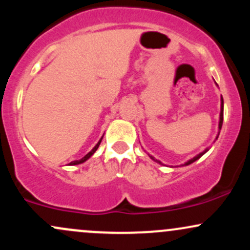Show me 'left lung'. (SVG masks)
Segmentation results:
<instances>
[{"instance_id":"8db88e82","label":"left lung","mask_w":250,"mask_h":250,"mask_svg":"<svg viewBox=\"0 0 250 250\" xmlns=\"http://www.w3.org/2000/svg\"><path fill=\"white\" fill-rule=\"evenodd\" d=\"M222 125H223V98H221V112H219V122H218V134H217V136H216V139L218 138V135H219V131H221V129H222ZM210 149V147H208V148H205L204 150H203V152H201L199 153V154H197L196 156H193V158L192 159H190V160H188L186 161L185 164H183V165H180V166H188V165H190V164H192V163H194V161L196 160H198L199 158H201V156H203L205 154V153L208 152V150ZM149 155V154H148ZM149 158L152 159V160H154L155 163H158V164H160V165H164L163 163H161L160 160H156V159L154 158V156H152V155H149ZM173 167V166H172Z\"/></svg>"}]
</instances>
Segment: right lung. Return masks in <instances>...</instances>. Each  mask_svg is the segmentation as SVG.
<instances>
[{
	"label": "right lung",
	"mask_w": 250,
	"mask_h": 250,
	"mask_svg": "<svg viewBox=\"0 0 250 250\" xmlns=\"http://www.w3.org/2000/svg\"><path fill=\"white\" fill-rule=\"evenodd\" d=\"M102 139H103V136H102V138H101V140H100V141H98V142H97V145H96V146H95L94 148H92V149H91V150H90V152H89V153H87V154H86V155H85V156H83V158H82V159H79V160H75V161H71V163H70V164H68V165H70V166H75V165H79V164H83V163H85V161H86V160H87V159H89V158H91V156H92V154H94V153L96 152V150H97V148H98V147H100V145H101V141H102Z\"/></svg>",
	"instance_id": "obj_1"
}]
</instances>
